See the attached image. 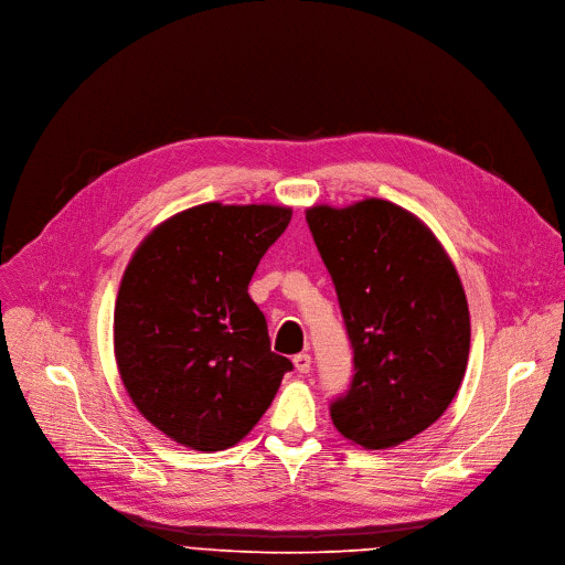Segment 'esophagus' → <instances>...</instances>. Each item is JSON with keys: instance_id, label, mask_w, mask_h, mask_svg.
<instances>
[{"instance_id": "obj_1", "label": "esophagus", "mask_w": 565, "mask_h": 565, "mask_svg": "<svg viewBox=\"0 0 565 565\" xmlns=\"http://www.w3.org/2000/svg\"><path fill=\"white\" fill-rule=\"evenodd\" d=\"M292 363H295V370L299 374H309L311 372V355L309 353H297L292 358Z\"/></svg>"}]
</instances>
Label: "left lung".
<instances>
[{
  "instance_id": "8db88e82",
  "label": "left lung",
  "mask_w": 565,
  "mask_h": 565,
  "mask_svg": "<svg viewBox=\"0 0 565 565\" xmlns=\"http://www.w3.org/2000/svg\"><path fill=\"white\" fill-rule=\"evenodd\" d=\"M306 223L353 349L333 426L370 450L413 439L446 413L467 372L469 303L450 256L415 214L379 198L318 204Z\"/></svg>"
}]
</instances>
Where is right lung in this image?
Instances as JSON below:
<instances>
[{
    "mask_svg": "<svg viewBox=\"0 0 565 565\" xmlns=\"http://www.w3.org/2000/svg\"><path fill=\"white\" fill-rule=\"evenodd\" d=\"M292 212L275 204H198L152 230L124 273L115 355L139 413L193 450L238 444L292 370L270 351L247 295Z\"/></svg>",
    "mask_w": 565,
    "mask_h": 565,
    "instance_id": "add662e5",
    "label": "right lung"
}]
</instances>
